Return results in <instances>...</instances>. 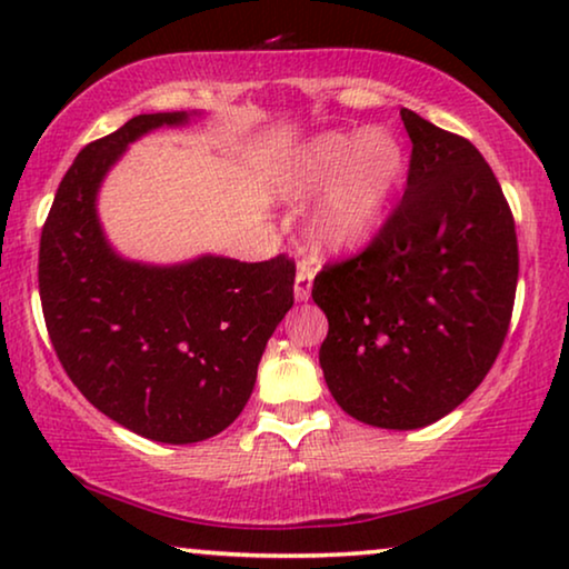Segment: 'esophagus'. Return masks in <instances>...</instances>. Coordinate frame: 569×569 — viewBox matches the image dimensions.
<instances>
[{
  "label": "esophagus",
  "instance_id": "1",
  "mask_svg": "<svg viewBox=\"0 0 569 569\" xmlns=\"http://www.w3.org/2000/svg\"><path fill=\"white\" fill-rule=\"evenodd\" d=\"M310 287H313V271L300 263L298 274H295V300L306 302L310 298Z\"/></svg>",
  "mask_w": 569,
  "mask_h": 569
}]
</instances>
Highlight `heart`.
<instances>
[{"label": "heart", "instance_id": "b5f03b06", "mask_svg": "<svg viewBox=\"0 0 569 569\" xmlns=\"http://www.w3.org/2000/svg\"><path fill=\"white\" fill-rule=\"evenodd\" d=\"M403 144L383 127L323 131L284 154L274 173L277 197L321 199L306 236L318 253H355L378 236L403 176Z\"/></svg>", "mask_w": 569, "mask_h": 569}]
</instances>
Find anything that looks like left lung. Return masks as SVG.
<instances>
[{"instance_id": "8db88e82", "label": "left lung", "mask_w": 569, "mask_h": 569, "mask_svg": "<svg viewBox=\"0 0 569 569\" xmlns=\"http://www.w3.org/2000/svg\"><path fill=\"white\" fill-rule=\"evenodd\" d=\"M407 191L372 243L323 267L326 386L349 417L419 430L450 415L492 368L518 284V238L500 183L469 139L401 108Z\"/></svg>"}]
</instances>
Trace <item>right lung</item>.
Returning a JSON list of instances; mask_svg holds the SVG:
<instances>
[{
  "instance_id": "1",
  "label": "right lung",
  "mask_w": 569,
  "mask_h": 569,
  "mask_svg": "<svg viewBox=\"0 0 569 569\" xmlns=\"http://www.w3.org/2000/svg\"><path fill=\"white\" fill-rule=\"evenodd\" d=\"M199 111L142 113L77 154L41 232L38 290L67 376L92 407L154 442L189 446L236 422L267 341L292 308L295 263L224 256L129 261L108 243L98 191L131 142Z\"/></svg>"
}]
</instances>
